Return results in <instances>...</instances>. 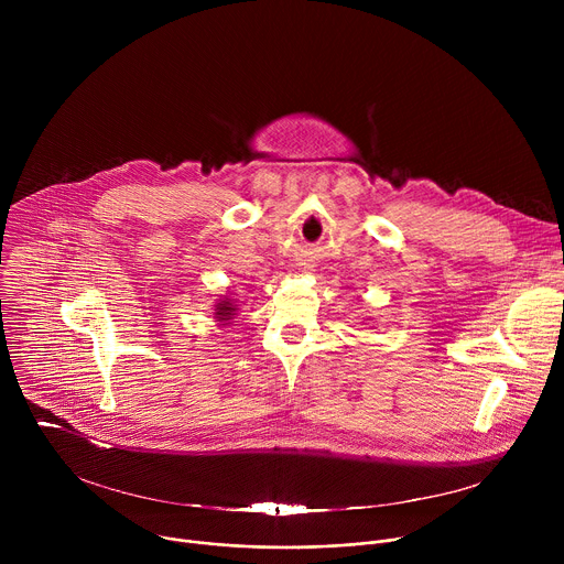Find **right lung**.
<instances>
[{
	"instance_id": "1",
	"label": "right lung",
	"mask_w": 564,
	"mask_h": 564,
	"mask_svg": "<svg viewBox=\"0 0 564 564\" xmlns=\"http://www.w3.org/2000/svg\"><path fill=\"white\" fill-rule=\"evenodd\" d=\"M214 310H216V312H214V318L218 321L220 326H227L229 321L234 318V314L238 312V305H236V301H234V299H229V296L225 294L223 299H218V301H216Z\"/></svg>"
}]
</instances>
